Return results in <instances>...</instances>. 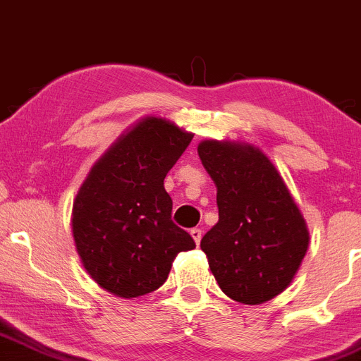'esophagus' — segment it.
Listing matches in <instances>:
<instances>
[{
    "instance_id": "esophagus-1",
    "label": "esophagus",
    "mask_w": 361,
    "mask_h": 361,
    "mask_svg": "<svg viewBox=\"0 0 361 361\" xmlns=\"http://www.w3.org/2000/svg\"><path fill=\"white\" fill-rule=\"evenodd\" d=\"M189 234H191V238L195 239V243L196 244H200V241H201V235H203V232H201V228H191V232H189Z\"/></svg>"
}]
</instances>
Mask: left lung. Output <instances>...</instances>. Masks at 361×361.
<instances>
[{
    "mask_svg": "<svg viewBox=\"0 0 361 361\" xmlns=\"http://www.w3.org/2000/svg\"><path fill=\"white\" fill-rule=\"evenodd\" d=\"M197 154L216 188L219 222L201 239L213 277L239 303L270 301L293 282L308 250L303 213L257 146L207 139Z\"/></svg>",
    "mask_w": 361,
    "mask_h": 361,
    "instance_id": "8db88e82",
    "label": "left lung"
}]
</instances>
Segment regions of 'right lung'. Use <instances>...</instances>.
Wrapping results in <instances>:
<instances>
[{
    "label": "right lung",
    "mask_w": 361,
    "mask_h": 361,
    "mask_svg": "<svg viewBox=\"0 0 361 361\" xmlns=\"http://www.w3.org/2000/svg\"><path fill=\"white\" fill-rule=\"evenodd\" d=\"M192 133L161 117H145L91 166L72 207V234L92 281L118 298L157 290L180 251L195 241L172 222L164 179Z\"/></svg>",
    "instance_id": "add662e5"
}]
</instances>
